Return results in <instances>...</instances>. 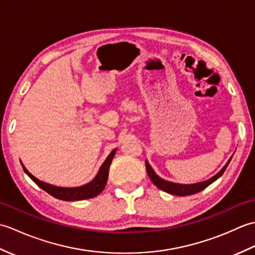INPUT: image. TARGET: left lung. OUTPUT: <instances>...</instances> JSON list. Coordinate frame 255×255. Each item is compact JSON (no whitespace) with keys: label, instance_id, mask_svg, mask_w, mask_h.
Segmentation results:
<instances>
[{"label":"left lung","instance_id":"obj_1","mask_svg":"<svg viewBox=\"0 0 255 255\" xmlns=\"http://www.w3.org/2000/svg\"><path fill=\"white\" fill-rule=\"evenodd\" d=\"M230 161H231V158L229 159L228 162H227L223 169H221L215 176L209 178V180H207V181L196 183V184H177V183H172L169 181H165V180H163V178H161L155 174L154 171L152 170V167L150 166V164L147 161H145V167H147V172H148L150 180L153 182V184L156 187H159L160 189H162V191H164V192L172 194V195H177V196H186V195H193V194L202 192L203 189L209 186L211 183H214L216 180H217V178H219L221 175L224 174V172L226 171L227 166H228V164L230 163Z\"/></svg>","mask_w":255,"mask_h":255}]
</instances>
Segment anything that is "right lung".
<instances>
[{
	"mask_svg": "<svg viewBox=\"0 0 255 255\" xmlns=\"http://www.w3.org/2000/svg\"><path fill=\"white\" fill-rule=\"evenodd\" d=\"M116 149H114L110 155L107 156L104 163L102 164L101 169L97 173V175L92 182H90L86 185L80 186V187H58V186H53L50 185V184H47L41 182L39 180H37L35 176H32L30 173L26 170V167L21 163V166H23L24 172L28 175L32 181H34L38 186L40 188L44 189L48 194H50L51 196L56 197L58 199H62V200H82L86 198H92L95 197L99 195L100 193L103 192V189L105 188L106 183H107V177H108V172H110V166L112 163V160L115 155Z\"/></svg>",
	"mask_w": 255,
	"mask_h": 255,
	"instance_id": "1",
	"label": "right lung"
}]
</instances>
